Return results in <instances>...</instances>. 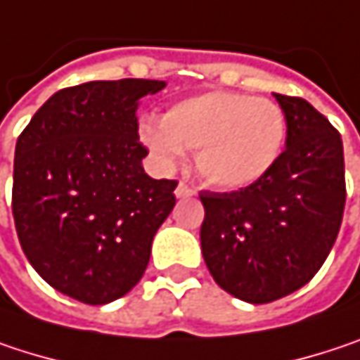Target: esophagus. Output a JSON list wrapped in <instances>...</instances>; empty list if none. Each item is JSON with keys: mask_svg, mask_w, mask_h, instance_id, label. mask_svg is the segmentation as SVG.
I'll return each instance as SVG.
<instances>
[{"mask_svg": "<svg viewBox=\"0 0 360 360\" xmlns=\"http://www.w3.org/2000/svg\"><path fill=\"white\" fill-rule=\"evenodd\" d=\"M175 195H177L179 200H185V198H191V195H193V191H191L185 183H179V185H177V189H175Z\"/></svg>", "mask_w": 360, "mask_h": 360, "instance_id": "34e87169", "label": "esophagus"}]
</instances>
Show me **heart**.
<instances>
[{
  "mask_svg": "<svg viewBox=\"0 0 360 360\" xmlns=\"http://www.w3.org/2000/svg\"><path fill=\"white\" fill-rule=\"evenodd\" d=\"M138 138L162 167L191 150L200 179L237 191L262 181L278 162L286 117L276 103L241 92L212 90L175 103L162 119L140 121Z\"/></svg>",
  "mask_w": 360,
  "mask_h": 360,
  "instance_id": "obj_1",
  "label": "heart"
}]
</instances>
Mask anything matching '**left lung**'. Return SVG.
<instances>
[{
	"mask_svg": "<svg viewBox=\"0 0 360 360\" xmlns=\"http://www.w3.org/2000/svg\"><path fill=\"white\" fill-rule=\"evenodd\" d=\"M286 150L262 181L231 193L202 191V255L229 295L270 303L305 286L342 224L346 185L340 134L297 96L274 94Z\"/></svg>",
	"mask_w": 360,
	"mask_h": 360,
	"instance_id": "obj_1",
	"label": "left lung"
}]
</instances>
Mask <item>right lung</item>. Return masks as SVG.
<instances>
[{
	"instance_id": "add662e5",
	"label": "right lung",
	"mask_w": 360,
	"mask_h": 360,
	"mask_svg": "<svg viewBox=\"0 0 360 360\" xmlns=\"http://www.w3.org/2000/svg\"><path fill=\"white\" fill-rule=\"evenodd\" d=\"M160 80L86 82L55 92L16 142L12 212L30 266L76 301L105 305L144 276L177 181L152 179L140 98Z\"/></svg>"
}]
</instances>
